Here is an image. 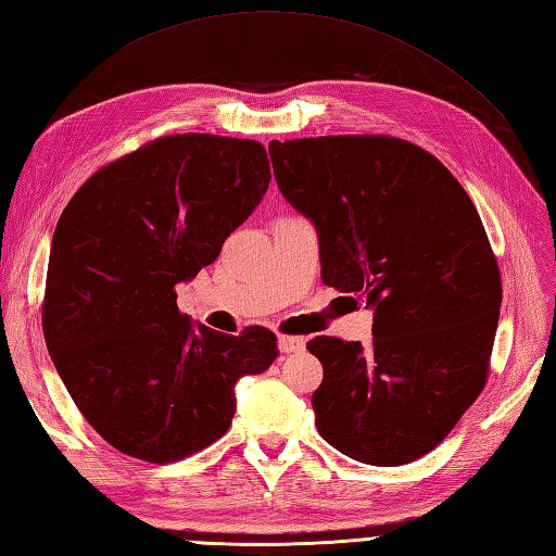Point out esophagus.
Masks as SVG:
<instances>
[{
    "mask_svg": "<svg viewBox=\"0 0 556 556\" xmlns=\"http://www.w3.org/2000/svg\"><path fill=\"white\" fill-rule=\"evenodd\" d=\"M277 346L281 353H299L305 349V341L301 337H289V334H279Z\"/></svg>",
    "mask_w": 556,
    "mask_h": 556,
    "instance_id": "1",
    "label": "esophagus"
}]
</instances>
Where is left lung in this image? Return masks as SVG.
Wrapping results in <instances>:
<instances>
[{
	"mask_svg": "<svg viewBox=\"0 0 556 556\" xmlns=\"http://www.w3.org/2000/svg\"><path fill=\"white\" fill-rule=\"evenodd\" d=\"M281 195L313 222L323 281L365 299L372 341L315 337V425L349 458L401 466L432 452L488 380L502 279L452 172L389 136L271 140Z\"/></svg>",
	"mask_w": 556,
	"mask_h": 556,
	"instance_id": "8db88e82",
	"label": "left lung"
}]
</instances>
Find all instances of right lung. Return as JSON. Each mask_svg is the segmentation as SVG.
Here are the masks:
<instances>
[{"mask_svg": "<svg viewBox=\"0 0 556 556\" xmlns=\"http://www.w3.org/2000/svg\"><path fill=\"white\" fill-rule=\"evenodd\" d=\"M269 188L255 140L164 136L96 172L52 236L42 332L54 368L102 440L169 464L229 430L243 375L277 337H229L179 313L174 287L217 260Z\"/></svg>", "mask_w": 556, "mask_h": 556, "instance_id": "add662e5", "label": "right lung"}]
</instances>
